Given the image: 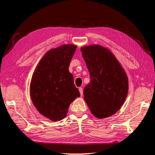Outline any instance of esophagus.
<instances>
[{
  "label": "esophagus",
  "mask_w": 155,
  "mask_h": 155,
  "mask_svg": "<svg viewBox=\"0 0 155 155\" xmlns=\"http://www.w3.org/2000/svg\"><path fill=\"white\" fill-rule=\"evenodd\" d=\"M79 93H80L81 96H82V95H83V88H79Z\"/></svg>",
  "instance_id": "esophagus-1"
}]
</instances>
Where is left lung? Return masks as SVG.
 <instances>
[{
    "label": "left lung",
    "instance_id": "8db88e82",
    "mask_svg": "<svg viewBox=\"0 0 155 155\" xmlns=\"http://www.w3.org/2000/svg\"><path fill=\"white\" fill-rule=\"evenodd\" d=\"M81 51L91 78L84 88V100L91 113L97 118L114 114L127 96V75L109 48L91 45L82 46Z\"/></svg>",
    "mask_w": 155,
    "mask_h": 155
}]
</instances>
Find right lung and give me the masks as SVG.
Masks as SVG:
<instances>
[{
	"instance_id": "right-lung-1",
	"label": "right lung",
	"mask_w": 155,
	"mask_h": 155,
	"mask_svg": "<svg viewBox=\"0 0 155 155\" xmlns=\"http://www.w3.org/2000/svg\"><path fill=\"white\" fill-rule=\"evenodd\" d=\"M77 48L73 44L49 50L33 73L30 85L31 101L39 113L53 121L67 116L70 104L80 96L68 68Z\"/></svg>"
}]
</instances>
